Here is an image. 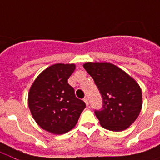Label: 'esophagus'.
<instances>
[{"label":"esophagus","mask_w":160,"mask_h":160,"mask_svg":"<svg viewBox=\"0 0 160 160\" xmlns=\"http://www.w3.org/2000/svg\"><path fill=\"white\" fill-rule=\"evenodd\" d=\"M83 101L85 102V103H86L87 106H88V98H84Z\"/></svg>","instance_id":"1"}]
</instances>
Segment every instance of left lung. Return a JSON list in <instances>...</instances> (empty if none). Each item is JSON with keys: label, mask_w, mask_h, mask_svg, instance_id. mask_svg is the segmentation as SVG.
I'll return each instance as SVG.
<instances>
[{"label": "left lung", "mask_w": 160, "mask_h": 160, "mask_svg": "<svg viewBox=\"0 0 160 160\" xmlns=\"http://www.w3.org/2000/svg\"><path fill=\"white\" fill-rule=\"evenodd\" d=\"M102 98V108L95 110L102 128L111 131L128 128L142 108V91L137 82L123 70L109 62H86Z\"/></svg>", "instance_id": "obj_1"}]
</instances>
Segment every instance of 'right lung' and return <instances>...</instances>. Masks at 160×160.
<instances>
[{
	"instance_id": "add662e5",
	"label": "right lung",
	"mask_w": 160,
	"mask_h": 160,
	"mask_svg": "<svg viewBox=\"0 0 160 160\" xmlns=\"http://www.w3.org/2000/svg\"><path fill=\"white\" fill-rule=\"evenodd\" d=\"M75 68L74 64L52 65L39 74L30 88L28 106L33 118L42 128L53 134L72 129L86 108L68 82Z\"/></svg>"
}]
</instances>
